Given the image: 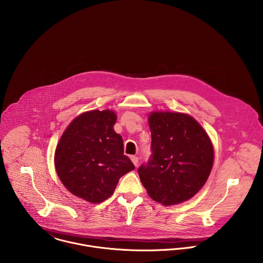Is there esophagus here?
<instances>
[{
	"mask_svg": "<svg viewBox=\"0 0 263 263\" xmlns=\"http://www.w3.org/2000/svg\"><path fill=\"white\" fill-rule=\"evenodd\" d=\"M130 160L133 161V163L135 164L136 167L139 165V158H138L137 156H132V157H130Z\"/></svg>",
	"mask_w": 263,
	"mask_h": 263,
	"instance_id": "34e87169",
	"label": "esophagus"
}]
</instances>
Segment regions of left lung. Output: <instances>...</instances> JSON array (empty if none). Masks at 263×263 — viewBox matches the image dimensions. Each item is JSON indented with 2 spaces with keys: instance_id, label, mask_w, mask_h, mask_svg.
Returning <instances> with one entry per match:
<instances>
[{
  "instance_id": "obj_1",
  "label": "left lung",
  "mask_w": 263,
  "mask_h": 263,
  "mask_svg": "<svg viewBox=\"0 0 263 263\" xmlns=\"http://www.w3.org/2000/svg\"><path fill=\"white\" fill-rule=\"evenodd\" d=\"M151 155L138 172L151 198L164 205L183 202L206 182L214 163V148L201 125L190 115H149Z\"/></svg>"
}]
</instances>
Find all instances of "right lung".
<instances>
[{
  "instance_id": "right-lung-1",
  "label": "right lung",
  "mask_w": 263,
  "mask_h": 263,
  "mask_svg": "<svg viewBox=\"0 0 263 263\" xmlns=\"http://www.w3.org/2000/svg\"><path fill=\"white\" fill-rule=\"evenodd\" d=\"M111 110L82 113L63 134L54 154L59 178L76 196L92 203L107 199L119 178L135 169L123 155V141Z\"/></svg>"
}]
</instances>
